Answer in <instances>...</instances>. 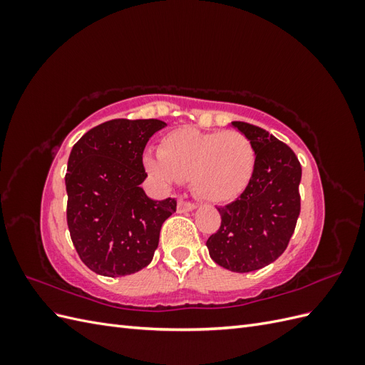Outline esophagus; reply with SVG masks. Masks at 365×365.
I'll return each instance as SVG.
<instances>
[{"mask_svg": "<svg viewBox=\"0 0 365 365\" xmlns=\"http://www.w3.org/2000/svg\"><path fill=\"white\" fill-rule=\"evenodd\" d=\"M176 208H178V213H187V212H192V210H195L196 205L193 202H187L184 200H180Z\"/></svg>", "mask_w": 365, "mask_h": 365, "instance_id": "34e87169", "label": "esophagus"}]
</instances>
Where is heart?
I'll use <instances>...</instances> for the list:
<instances>
[{
    "label": "heart",
    "mask_w": 365,
    "mask_h": 365,
    "mask_svg": "<svg viewBox=\"0 0 365 365\" xmlns=\"http://www.w3.org/2000/svg\"><path fill=\"white\" fill-rule=\"evenodd\" d=\"M143 163L161 185L172 187L190 178L197 197L224 204L247 190L256 168V152L242 132H205L185 126L165 134L158 153L148 152Z\"/></svg>",
    "instance_id": "b5f03b06"
}]
</instances>
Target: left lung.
<instances>
[{"label": "left lung", "instance_id": "8db88e82", "mask_svg": "<svg viewBox=\"0 0 365 365\" xmlns=\"http://www.w3.org/2000/svg\"><path fill=\"white\" fill-rule=\"evenodd\" d=\"M231 126L252 143L256 168L247 190L217 207L222 220L207 248L219 267L251 272L277 260L289 244L300 215L302 165L289 146L264 129L244 121Z\"/></svg>", "mask_w": 365, "mask_h": 365}]
</instances>
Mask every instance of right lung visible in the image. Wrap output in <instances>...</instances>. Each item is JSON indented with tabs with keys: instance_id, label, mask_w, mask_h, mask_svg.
Wrapping results in <instances>:
<instances>
[{
	"instance_id": "right-lung-1",
	"label": "right lung",
	"mask_w": 365,
	"mask_h": 365,
	"mask_svg": "<svg viewBox=\"0 0 365 365\" xmlns=\"http://www.w3.org/2000/svg\"><path fill=\"white\" fill-rule=\"evenodd\" d=\"M161 120L117 118L90 129L68 158L67 222L81 260L96 274L121 277L152 262L161 225L176 201H153L140 184L143 150Z\"/></svg>"
}]
</instances>
